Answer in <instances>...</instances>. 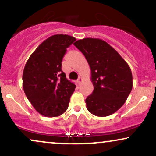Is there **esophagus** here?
I'll return each mask as SVG.
<instances>
[{
    "instance_id": "1",
    "label": "esophagus",
    "mask_w": 156,
    "mask_h": 156,
    "mask_svg": "<svg viewBox=\"0 0 156 156\" xmlns=\"http://www.w3.org/2000/svg\"><path fill=\"white\" fill-rule=\"evenodd\" d=\"M83 81V78H82V77H79V78H78V80H77V82H78V84H80V83Z\"/></svg>"
}]
</instances>
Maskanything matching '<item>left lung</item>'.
I'll return each mask as SVG.
<instances>
[{
    "label": "left lung",
    "instance_id": "left-lung-1",
    "mask_svg": "<svg viewBox=\"0 0 156 156\" xmlns=\"http://www.w3.org/2000/svg\"><path fill=\"white\" fill-rule=\"evenodd\" d=\"M74 45L85 55L94 90L86 99L87 108L97 117H107L122 106L133 88L130 68L110 44L97 38L79 39Z\"/></svg>",
    "mask_w": 156,
    "mask_h": 156
}]
</instances>
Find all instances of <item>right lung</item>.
<instances>
[{
	"mask_svg": "<svg viewBox=\"0 0 156 156\" xmlns=\"http://www.w3.org/2000/svg\"><path fill=\"white\" fill-rule=\"evenodd\" d=\"M76 40L67 34L51 36L37 48L25 65L23 90L36 111L44 117H58L68 108L76 86L66 78L62 62L66 49Z\"/></svg>",
	"mask_w": 156,
	"mask_h": 156,
	"instance_id": "1",
	"label": "right lung"
}]
</instances>
